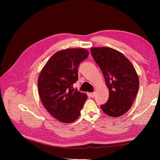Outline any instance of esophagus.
I'll return each instance as SVG.
<instances>
[{
	"mask_svg": "<svg viewBox=\"0 0 160 160\" xmlns=\"http://www.w3.org/2000/svg\"><path fill=\"white\" fill-rule=\"evenodd\" d=\"M95 92H92V93H89V95H90V97H91V98H94V96H95Z\"/></svg>",
	"mask_w": 160,
	"mask_h": 160,
	"instance_id": "obj_1",
	"label": "esophagus"
}]
</instances>
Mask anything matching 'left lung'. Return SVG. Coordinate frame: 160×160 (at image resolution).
<instances>
[{"mask_svg": "<svg viewBox=\"0 0 160 160\" xmlns=\"http://www.w3.org/2000/svg\"><path fill=\"white\" fill-rule=\"evenodd\" d=\"M91 55L102 71L109 92L108 102L101 105L103 112L118 118L132 108L139 89V77L130 61L109 47L91 48Z\"/></svg>", "mask_w": 160, "mask_h": 160, "instance_id": "1", "label": "left lung"}]
</instances>
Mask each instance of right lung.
<instances>
[{
  "label": "right lung",
  "mask_w": 160,
  "mask_h": 160,
  "mask_svg": "<svg viewBox=\"0 0 160 160\" xmlns=\"http://www.w3.org/2000/svg\"><path fill=\"white\" fill-rule=\"evenodd\" d=\"M89 51L83 48L67 49L52 55L38 78V91L41 102L51 115L62 123L78 119L88 99L72 87L78 80V67L86 59Z\"/></svg>",
  "instance_id": "1"
}]
</instances>
